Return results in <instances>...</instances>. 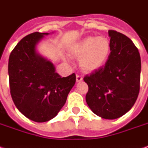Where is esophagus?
I'll return each instance as SVG.
<instances>
[{
    "label": "esophagus",
    "mask_w": 148,
    "mask_h": 148,
    "mask_svg": "<svg viewBox=\"0 0 148 148\" xmlns=\"http://www.w3.org/2000/svg\"><path fill=\"white\" fill-rule=\"evenodd\" d=\"M83 80V77H82V76L81 75H79V74H77L76 75V81L77 82H80V81H81Z\"/></svg>",
    "instance_id": "1"
}]
</instances>
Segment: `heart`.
Here are the masks:
<instances>
[{"label":"heart","mask_w":148,"mask_h":148,"mask_svg":"<svg viewBox=\"0 0 148 148\" xmlns=\"http://www.w3.org/2000/svg\"><path fill=\"white\" fill-rule=\"evenodd\" d=\"M110 42L106 37L90 36L72 47L71 52L80 59L81 67L85 71H94L103 66L110 53Z\"/></svg>","instance_id":"heart-1"}]
</instances>
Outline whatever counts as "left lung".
Masks as SVG:
<instances>
[{"mask_svg": "<svg viewBox=\"0 0 148 148\" xmlns=\"http://www.w3.org/2000/svg\"><path fill=\"white\" fill-rule=\"evenodd\" d=\"M111 53L105 65L84 77L89 86L86 103L93 112L113 120L129 112L140 89L141 58L131 40L109 30Z\"/></svg>", "mask_w": 148, "mask_h": 148, "instance_id": "1", "label": "left lung"}]
</instances>
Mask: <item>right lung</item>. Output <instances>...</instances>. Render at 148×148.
I'll return each mask as SVG.
<instances>
[{"instance_id":"add662e5","label":"right lung","mask_w":148,"mask_h":148,"mask_svg":"<svg viewBox=\"0 0 148 148\" xmlns=\"http://www.w3.org/2000/svg\"><path fill=\"white\" fill-rule=\"evenodd\" d=\"M44 35L26 36L12 50L9 58V80L12 99L26 117L36 122L53 119L66 103L76 82V74L62 77L48 60L36 52Z\"/></svg>"}]
</instances>
